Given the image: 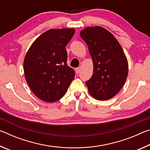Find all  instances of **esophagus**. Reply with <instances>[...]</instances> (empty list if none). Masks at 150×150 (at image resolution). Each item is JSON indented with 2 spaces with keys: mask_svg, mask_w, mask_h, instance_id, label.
Listing matches in <instances>:
<instances>
[{
  "mask_svg": "<svg viewBox=\"0 0 150 150\" xmlns=\"http://www.w3.org/2000/svg\"><path fill=\"white\" fill-rule=\"evenodd\" d=\"M80 71H81L80 67H77V68H76V69H75V72H76V73H77V74H78V73L80 72Z\"/></svg>",
  "mask_w": 150,
  "mask_h": 150,
  "instance_id": "1",
  "label": "esophagus"
}]
</instances>
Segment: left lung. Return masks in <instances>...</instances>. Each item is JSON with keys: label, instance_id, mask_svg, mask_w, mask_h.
Segmentation results:
<instances>
[{"label": "left lung", "instance_id": "1", "mask_svg": "<svg viewBox=\"0 0 150 150\" xmlns=\"http://www.w3.org/2000/svg\"><path fill=\"white\" fill-rule=\"evenodd\" d=\"M80 35L88 45L94 65L92 77L85 82L88 92L95 99H110L128 76V61L122 48L110 32L100 26L88 27Z\"/></svg>", "mask_w": 150, "mask_h": 150}]
</instances>
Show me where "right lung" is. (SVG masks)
Wrapping results in <instances>:
<instances>
[{
  "instance_id": "add662e5",
  "label": "right lung",
  "mask_w": 150,
  "mask_h": 150,
  "mask_svg": "<svg viewBox=\"0 0 150 150\" xmlns=\"http://www.w3.org/2000/svg\"><path fill=\"white\" fill-rule=\"evenodd\" d=\"M73 28L51 29L40 35L28 51L24 71L28 85L40 99L53 103L65 95L75 73L67 65L65 46Z\"/></svg>"
}]
</instances>
